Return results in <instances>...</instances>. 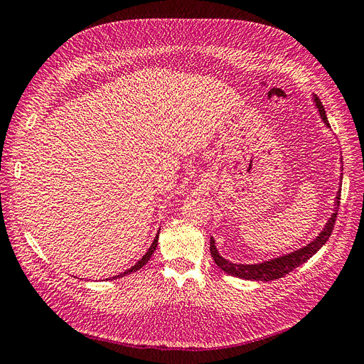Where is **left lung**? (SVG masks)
<instances>
[{"label": "left lung", "instance_id": "obj_1", "mask_svg": "<svg viewBox=\"0 0 364 364\" xmlns=\"http://www.w3.org/2000/svg\"><path fill=\"white\" fill-rule=\"evenodd\" d=\"M314 102L315 107L318 108L321 119L324 121V124L327 127L328 121H327V116H326V109L323 107V102L318 99L316 95H314ZM341 180H343V175H341ZM340 198H341V189L338 191L336 197H335V209H333V214L332 217L328 218L326 226L323 228V231L319 232L318 237L315 240H311L310 243H307L306 247H302L296 251L289 252V255L285 256H279L274 259H269L265 262H260V264H251V265H245V264H232V262L226 260L220 256V252L215 248V240L214 237H210V255L214 257V262L217 264L218 268H222L225 273L235 276V277H240V279H247V281H274V279L279 277H284L285 274L291 273L294 268H298L299 265H302L304 262H307L311 256L316 255V252L321 250V247L331 237V234L333 231V225L336 220V214H338V208H340Z\"/></svg>", "mask_w": 364, "mask_h": 364}]
</instances>
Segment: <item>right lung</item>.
<instances>
[{"instance_id": "1", "label": "right lung", "mask_w": 364, "mask_h": 364, "mask_svg": "<svg viewBox=\"0 0 364 364\" xmlns=\"http://www.w3.org/2000/svg\"><path fill=\"white\" fill-rule=\"evenodd\" d=\"M158 235H159V232L156 234V237H155V240H154V243H151L150 245V248L147 250V252H146V255H144L138 262H136V264H134L132 268H129V269H125V272L124 273H121V274H117V276H114L113 279H117V277H122V276H127V274H130V273H134V272H138V269L139 268H142L144 265H146L147 264V262L150 260V257H151V255H154V251L156 250V247H158Z\"/></svg>"}]
</instances>
